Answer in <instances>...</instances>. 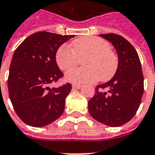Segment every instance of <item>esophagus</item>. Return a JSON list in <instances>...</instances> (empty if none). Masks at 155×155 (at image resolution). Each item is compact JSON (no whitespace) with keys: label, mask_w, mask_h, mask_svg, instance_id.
I'll use <instances>...</instances> for the list:
<instances>
[{"label":"esophagus","mask_w":155,"mask_h":155,"mask_svg":"<svg viewBox=\"0 0 155 155\" xmlns=\"http://www.w3.org/2000/svg\"><path fill=\"white\" fill-rule=\"evenodd\" d=\"M72 87L73 89H80L82 88V85H79V84H73Z\"/></svg>","instance_id":"1"}]
</instances>
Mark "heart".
I'll list each match as a JSON object with an SVG mask.
<instances>
[{
	"label": "heart",
	"instance_id": "obj_1",
	"mask_svg": "<svg viewBox=\"0 0 155 155\" xmlns=\"http://www.w3.org/2000/svg\"><path fill=\"white\" fill-rule=\"evenodd\" d=\"M73 51L62 45L56 52L55 58L61 70H68L77 63L78 59L86 57V69L68 71L65 80L73 84L93 83L101 79L107 82L112 78L118 69V57L110 49L109 43L96 36H86L72 42Z\"/></svg>",
	"mask_w": 155,
	"mask_h": 155
}]
</instances>
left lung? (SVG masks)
Wrapping results in <instances>:
<instances>
[{
    "mask_svg": "<svg viewBox=\"0 0 155 155\" xmlns=\"http://www.w3.org/2000/svg\"><path fill=\"white\" fill-rule=\"evenodd\" d=\"M100 36L114 46L119 65L110 81L97 86L96 93L88 101V110L99 122L117 127L130 121L136 113L144 92V77L137 52L130 42L116 34Z\"/></svg>",
    "mask_w": 155,
    "mask_h": 155,
    "instance_id": "obj_1",
    "label": "left lung"
}]
</instances>
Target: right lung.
<instances>
[{"label": "right lung", "instance_id": "add662e5", "mask_svg": "<svg viewBox=\"0 0 155 155\" xmlns=\"http://www.w3.org/2000/svg\"><path fill=\"white\" fill-rule=\"evenodd\" d=\"M74 35L40 31L25 39L15 51L8 77L9 96L20 120L43 127L63 114L70 83L48 87L64 76L56 63V52Z\"/></svg>", "mask_w": 155, "mask_h": 155}]
</instances>
